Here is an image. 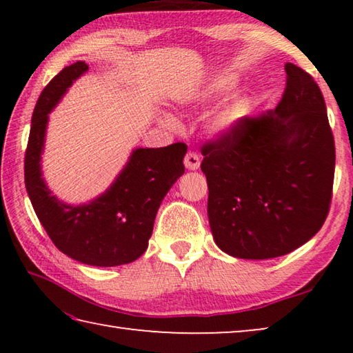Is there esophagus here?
I'll list each match as a JSON object with an SVG mask.
<instances>
[{
  "label": "esophagus",
  "mask_w": 353,
  "mask_h": 353,
  "mask_svg": "<svg viewBox=\"0 0 353 353\" xmlns=\"http://www.w3.org/2000/svg\"><path fill=\"white\" fill-rule=\"evenodd\" d=\"M183 165H185V168L190 170V171L199 170V166H201L199 155L196 154V152H188L187 155H185V159H183Z\"/></svg>",
  "instance_id": "obj_1"
}]
</instances>
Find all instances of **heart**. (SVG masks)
<instances>
[{
	"instance_id": "obj_1",
	"label": "heart",
	"mask_w": 353,
	"mask_h": 353,
	"mask_svg": "<svg viewBox=\"0 0 353 353\" xmlns=\"http://www.w3.org/2000/svg\"><path fill=\"white\" fill-rule=\"evenodd\" d=\"M235 83L236 81L234 76L216 74L202 83L201 87L185 93L181 103L198 107L210 105L214 101H218L219 98H223L224 94L229 93L232 88L235 87ZM248 107L249 101L244 94L238 93L235 97H232L229 101H225L223 105H219L216 110H213L210 113V117L207 119L208 132L213 135H225L232 132V130L238 126V123L241 121V118L246 115ZM165 121L171 124L172 119L165 117Z\"/></svg>"
}]
</instances>
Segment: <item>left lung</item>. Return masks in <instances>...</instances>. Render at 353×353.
Listing matches in <instances>:
<instances>
[{
  "instance_id": "left-lung-1",
  "label": "left lung",
  "mask_w": 353,
  "mask_h": 353,
  "mask_svg": "<svg viewBox=\"0 0 353 353\" xmlns=\"http://www.w3.org/2000/svg\"><path fill=\"white\" fill-rule=\"evenodd\" d=\"M285 71L276 109L202 146L213 240L236 259L290 254L318 234L330 208L334 140L324 97L307 71L290 62Z\"/></svg>"
}]
</instances>
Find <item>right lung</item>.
<instances>
[{"label": "right lung", "instance_id": "right-lung-1", "mask_svg": "<svg viewBox=\"0 0 353 353\" xmlns=\"http://www.w3.org/2000/svg\"><path fill=\"white\" fill-rule=\"evenodd\" d=\"M88 65L65 67L43 88L32 113L25 157V183L34 212L59 250L90 266L110 268L135 261L148 249L160 204L183 174L185 143L137 148L115 181L87 204L57 199L41 176V154L50 112Z\"/></svg>", "mask_w": 353, "mask_h": 353}]
</instances>
